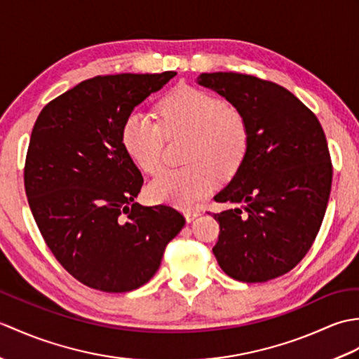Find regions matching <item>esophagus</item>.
<instances>
[{"label":"esophagus","mask_w":359,"mask_h":359,"mask_svg":"<svg viewBox=\"0 0 359 359\" xmlns=\"http://www.w3.org/2000/svg\"><path fill=\"white\" fill-rule=\"evenodd\" d=\"M184 216H185V219H187V222L189 224V222H193L194 219L199 217L201 212H199V211H185Z\"/></svg>","instance_id":"1"}]
</instances>
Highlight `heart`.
<instances>
[{"label":"heart","mask_w":359,"mask_h":359,"mask_svg":"<svg viewBox=\"0 0 359 359\" xmlns=\"http://www.w3.org/2000/svg\"><path fill=\"white\" fill-rule=\"evenodd\" d=\"M168 134L187 133L188 166L165 170L149 182L152 201L174 207H191L216 187L217 174L238 171L250 147V133L242 112L207 90L182 85L158 103ZM121 142L142 171L154 174L162 165L163 129L148 114L133 111L121 126Z\"/></svg>","instance_id":"b5f03b06"}]
</instances>
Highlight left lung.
Masks as SVG:
<instances>
[{"mask_svg": "<svg viewBox=\"0 0 359 359\" xmlns=\"http://www.w3.org/2000/svg\"><path fill=\"white\" fill-rule=\"evenodd\" d=\"M245 117L250 147L216 202L219 241L212 248L228 276L266 282L307 255L321 228L332 189V162L316 116L276 83L236 72L201 74Z\"/></svg>", "mask_w": 359, "mask_h": 359, "instance_id": "8db88e82", "label": "left lung"}]
</instances>
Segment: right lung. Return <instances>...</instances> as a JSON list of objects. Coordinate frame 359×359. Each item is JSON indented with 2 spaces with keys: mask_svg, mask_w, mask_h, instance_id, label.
I'll return each mask as SVG.
<instances>
[{
  "mask_svg": "<svg viewBox=\"0 0 359 359\" xmlns=\"http://www.w3.org/2000/svg\"><path fill=\"white\" fill-rule=\"evenodd\" d=\"M175 74L81 81L35 121L25 168L29 207L57 261L90 288L123 293L147 284L185 225L171 207L134 202L143 177L121 142L125 118Z\"/></svg>",
  "mask_w": 359,
  "mask_h": 359,
  "instance_id": "add662e5",
  "label": "right lung"
}]
</instances>
